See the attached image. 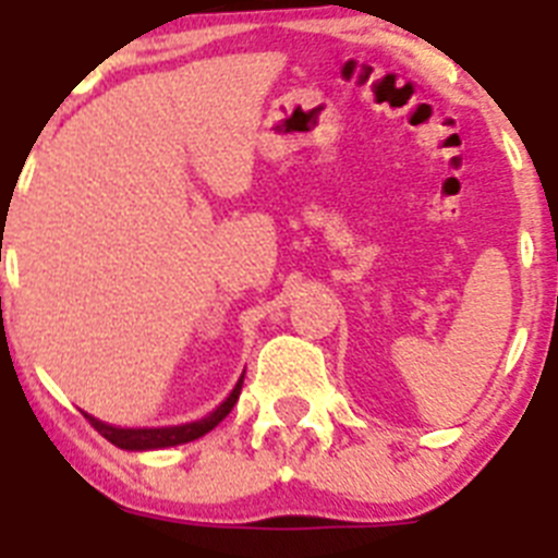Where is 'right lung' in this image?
Segmentation results:
<instances>
[{"mask_svg": "<svg viewBox=\"0 0 558 558\" xmlns=\"http://www.w3.org/2000/svg\"><path fill=\"white\" fill-rule=\"evenodd\" d=\"M243 377L245 372L240 374L236 379V386L231 388L229 397L220 402L218 408L211 413H206L204 418H195V422H186V425H167V427H117L108 425V422H100L92 413H83V416L92 422L97 433L102 438H108L113 447H120V450H131V452H147V450H165V447H179L186 445V441H195V438L206 436L211 427H218L226 416L234 408L236 397H240V388H243Z\"/></svg>", "mask_w": 558, "mask_h": 558, "instance_id": "add662e5", "label": "right lung"}]
</instances>
